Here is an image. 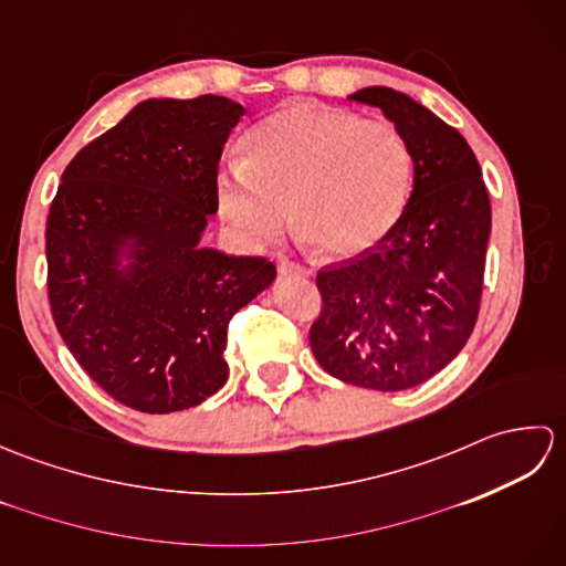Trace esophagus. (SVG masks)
Instances as JSON below:
<instances>
[{"mask_svg":"<svg viewBox=\"0 0 566 566\" xmlns=\"http://www.w3.org/2000/svg\"><path fill=\"white\" fill-rule=\"evenodd\" d=\"M280 272L282 274H296V276H306L311 270L302 262H294V260H282L280 262Z\"/></svg>","mask_w":566,"mask_h":566,"instance_id":"obj_1","label":"esophagus"}]
</instances>
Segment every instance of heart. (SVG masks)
I'll use <instances>...</instances> for the list:
<instances>
[{
    "label": "heart",
    "instance_id": "heart-1",
    "mask_svg": "<svg viewBox=\"0 0 566 566\" xmlns=\"http://www.w3.org/2000/svg\"><path fill=\"white\" fill-rule=\"evenodd\" d=\"M245 158L216 172L226 221L272 240L290 221L321 252L357 255L387 235L411 197L413 150L387 118L292 104L245 136Z\"/></svg>",
    "mask_w": 566,
    "mask_h": 566
}]
</instances>
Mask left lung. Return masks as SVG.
Wrapping results in <instances>:
<instances>
[{"label":"left lung","instance_id":"obj_1","mask_svg":"<svg viewBox=\"0 0 566 566\" xmlns=\"http://www.w3.org/2000/svg\"><path fill=\"white\" fill-rule=\"evenodd\" d=\"M379 106L413 150V191L375 248L321 268L308 343L347 384L411 389L460 355L482 304L491 203L460 130L389 87L353 94Z\"/></svg>","mask_w":566,"mask_h":566}]
</instances>
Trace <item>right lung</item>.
<instances>
[{
  "label": "right lung",
  "instance_id": "right-lung-1",
  "mask_svg": "<svg viewBox=\"0 0 566 566\" xmlns=\"http://www.w3.org/2000/svg\"><path fill=\"white\" fill-rule=\"evenodd\" d=\"M243 114L216 94L143 102L70 160L51 203L55 328L77 365L140 413L182 411L223 387L228 323L276 274L268 258L199 248ZM128 242L135 262L122 273Z\"/></svg>",
  "mask_w": 566,
  "mask_h": 566
}]
</instances>
